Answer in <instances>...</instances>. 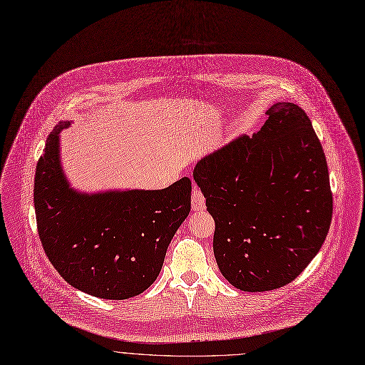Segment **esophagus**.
Wrapping results in <instances>:
<instances>
[{"label":"esophagus","mask_w":365,"mask_h":365,"mask_svg":"<svg viewBox=\"0 0 365 365\" xmlns=\"http://www.w3.org/2000/svg\"><path fill=\"white\" fill-rule=\"evenodd\" d=\"M191 205H192L194 210H205L206 209V199H205L202 190L197 185H194V188H192Z\"/></svg>","instance_id":"1"}]
</instances>
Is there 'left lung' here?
<instances>
[{
	"label": "left lung",
	"instance_id": "8db88e82",
	"mask_svg": "<svg viewBox=\"0 0 365 365\" xmlns=\"http://www.w3.org/2000/svg\"><path fill=\"white\" fill-rule=\"evenodd\" d=\"M266 114L259 133L232 140L192 173L215 220L219 270L247 292L292 282L320 251L333 213L327 162L310 118L289 102Z\"/></svg>",
	"mask_w": 365,
	"mask_h": 365
}]
</instances>
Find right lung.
Masks as SVG:
<instances>
[{
	"instance_id": "right-lung-1",
	"label": "right lung",
	"mask_w": 365,
	"mask_h": 365,
	"mask_svg": "<svg viewBox=\"0 0 365 365\" xmlns=\"http://www.w3.org/2000/svg\"><path fill=\"white\" fill-rule=\"evenodd\" d=\"M52 130L35 174V212L45 255L67 282L93 297L127 299L159 274L168 245L190 213L191 181L163 190L80 194L60 163V131Z\"/></svg>"
}]
</instances>
